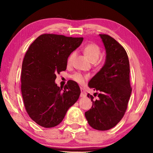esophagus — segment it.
Listing matches in <instances>:
<instances>
[{
	"label": "esophagus",
	"mask_w": 153,
	"mask_h": 153,
	"mask_svg": "<svg viewBox=\"0 0 153 153\" xmlns=\"http://www.w3.org/2000/svg\"><path fill=\"white\" fill-rule=\"evenodd\" d=\"M86 92L85 90L81 88V94H80V97H86Z\"/></svg>",
	"instance_id": "1"
}]
</instances>
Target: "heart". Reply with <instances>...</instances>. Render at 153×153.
I'll list each match as a JSON object with an SVG mask.
<instances>
[{"label":"heart","mask_w":153,"mask_h":153,"mask_svg":"<svg viewBox=\"0 0 153 153\" xmlns=\"http://www.w3.org/2000/svg\"><path fill=\"white\" fill-rule=\"evenodd\" d=\"M83 51H84V55L86 56V57L92 62L97 61L98 59L99 58L100 53H101L100 48L97 45L94 43H90L88 44L86 46H84V48H83ZM75 55H76V53L74 51L69 54L67 60V64L68 65H71ZM89 75H84L79 73V72H76V73L72 75L71 78L74 81L78 83V84H84L85 82L89 78Z\"/></svg>","instance_id":"b5f03b06"}]
</instances>
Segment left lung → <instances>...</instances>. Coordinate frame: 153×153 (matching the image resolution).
Listing matches in <instances>:
<instances>
[{
	"instance_id": "obj_1",
	"label": "left lung",
	"mask_w": 153,
	"mask_h": 153,
	"mask_svg": "<svg viewBox=\"0 0 153 153\" xmlns=\"http://www.w3.org/2000/svg\"><path fill=\"white\" fill-rule=\"evenodd\" d=\"M106 49V61L102 69L90 79L88 86L98 91V98L91 94L92 107L85 112L89 125L97 130L113 128L123 118L131 93L129 63L125 49L113 38L99 34Z\"/></svg>"
}]
</instances>
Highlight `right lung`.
Wrapping results in <instances>:
<instances>
[{
    "mask_svg": "<svg viewBox=\"0 0 153 153\" xmlns=\"http://www.w3.org/2000/svg\"><path fill=\"white\" fill-rule=\"evenodd\" d=\"M84 38L45 33L31 44L22 63L21 90L30 117L46 128L59 125L80 95L76 82L69 80L64 89L55 84L56 74L66 70L69 54Z\"/></svg>",
    "mask_w": 153,
    "mask_h": 153,
    "instance_id": "right-lung-1",
    "label": "right lung"
}]
</instances>
